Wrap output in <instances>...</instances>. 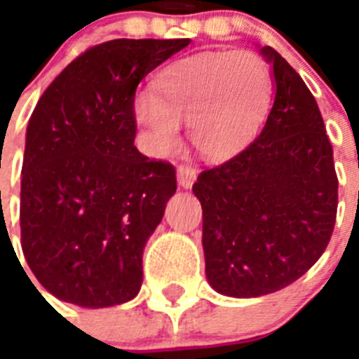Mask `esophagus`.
Returning <instances> with one entry per match:
<instances>
[{"mask_svg":"<svg viewBox=\"0 0 359 359\" xmlns=\"http://www.w3.org/2000/svg\"><path fill=\"white\" fill-rule=\"evenodd\" d=\"M196 169L191 168V165H184V163H180L179 168H177V180H179V184L182 188H191V184L196 182Z\"/></svg>","mask_w":359,"mask_h":359,"instance_id":"esophagus-1","label":"esophagus"}]
</instances>
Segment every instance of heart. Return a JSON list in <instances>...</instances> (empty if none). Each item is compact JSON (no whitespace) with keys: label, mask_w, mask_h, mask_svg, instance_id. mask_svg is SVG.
I'll return each mask as SVG.
<instances>
[{"label":"heart","mask_w":359,"mask_h":359,"mask_svg":"<svg viewBox=\"0 0 359 359\" xmlns=\"http://www.w3.org/2000/svg\"><path fill=\"white\" fill-rule=\"evenodd\" d=\"M154 93L135 97L134 117L154 156L179 145V123H188L191 145L210 160L242 151L272 104L270 67L251 50L207 52L169 65Z\"/></svg>","instance_id":"b5f03b06"}]
</instances>
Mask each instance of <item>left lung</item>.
Listing matches in <instances>:
<instances>
[{"instance_id":"obj_1","label":"left lung","mask_w":359,"mask_h":359,"mask_svg":"<svg viewBox=\"0 0 359 359\" xmlns=\"http://www.w3.org/2000/svg\"><path fill=\"white\" fill-rule=\"evenodd\" d=\"M276 97L261 134L194 184L203 207L205 270L225 296L283 289L318 261L337 218L334 149L317 100L273 48Z\"/></svg>"}]
</instances>
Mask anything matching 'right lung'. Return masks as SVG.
<instances>
[{
    "label": "right lung",
    "instance_id": "obj_1",
    "mask_svg": "<svg viewBox=\"0 0 359 359\" xmlns=\"http://www.w3.org/2000/svg\"><path fill=\"white\" fill-rule=\"evenodd\" d=\"M190 39H115L80 53L31 114L22 250L59 300L109 307L141 289V257L177 190L175 168L134 145L135 89Z\"/></svg>",
    "mask_w": 359,
    "mask_h": 359
}]
</instances>
